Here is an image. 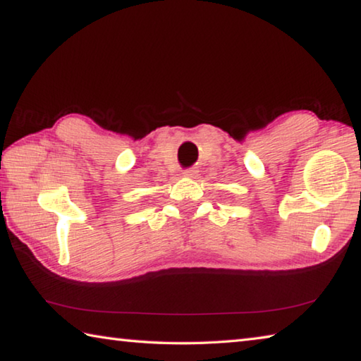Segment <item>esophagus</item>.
<instances>
[{
  "label": "esophagus",
  "instance_id": "34e87169",
  "mask_svg": "<svg viewBox=\"0 0 361 361\" xmlns=\"http://www.w3.org/2000/svg\"><path fill=\"white\" fill-rule=\"evenodd\" d=\"M195 175H197V170L195 169H188L183 172V176H186V178H194Z\"/></svg>",
  "mask_w": 361,
  "mask_h": 361
}]
</instances>
